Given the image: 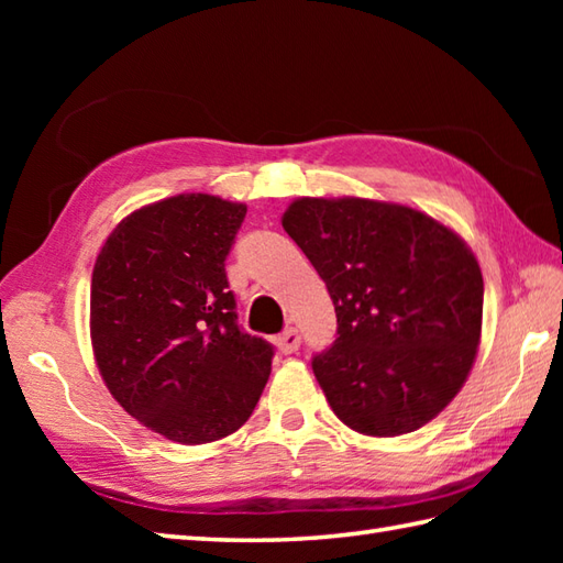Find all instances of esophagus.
Returning a JSON list of instances; mask_svg holds the SVG:
<instances>
[{"mask_svg":"<svg viewBox=\"0 0 563 563\" xmlns=\"http://www.w3.org/2000/svg\"><path fill=\"white\" fill-rule=\"evenodd\" d=\"M300 343H302L300 331H297V329H285L280 336H278V351L285 353V355H290V353H295L297 349H300Z\"/></svg>","mask_w":563,"mask_h":563,"instance_id":"obj_1","label":"esophagus"}]
</instances>
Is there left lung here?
I'll return each instance as SVG.
<instances>
[{"label":"left lung","instance_id":"1","mask_svg":"<svg viewBox=\"0 0 563 563\" xmlns=\"http://www.w3.org/2000/svg\"><path fill=\"white\" fill-rule=\"evenodd\" d=\"M283 227L336 309V341L312 357L333 413L379 438L435 418L479 349L484 278L470 246L426 212L365 198H300Z\"/></svg>","mask_w":563,"mask_h":563}]
</instances>
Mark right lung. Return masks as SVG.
<instances>
[{"label":"right lung","instance_id":"obj_1","mask_svg":"<svg viewBox=\"0 0 563 563\" xmlns=\"http://www.w3.org/2000/svg\"><path fill=\"white\" fill-rule=\"evenodd\" d=\"M246 206L184 194L140 208L106 239L91 275V343L115 401L181 445L242 428L273 345L236 324L224 261Z\"/></svg>","mask_w":563,"mask_h":563}]
</instances>
